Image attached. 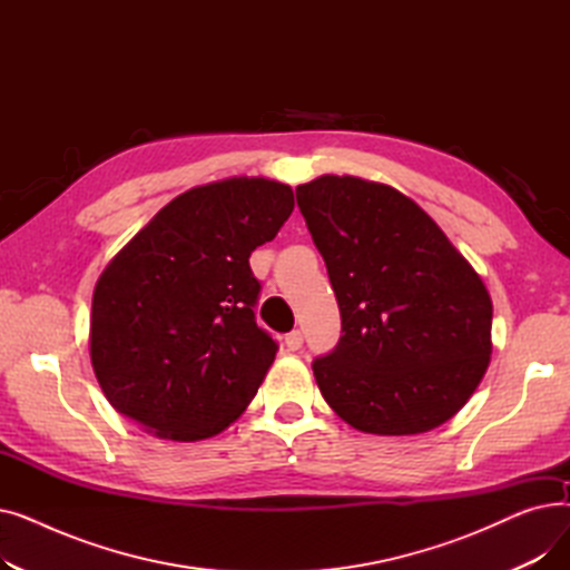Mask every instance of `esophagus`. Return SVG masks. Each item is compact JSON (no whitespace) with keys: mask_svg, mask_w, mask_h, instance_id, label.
<instances>
[{"mask_svg":"<svg viewBox=\"0 0 570 570\" xmlns=\"http://www.w3.org/2000/svg\"><path fill=\"white\" fill-rule=\"evenodd\" d=\"M286 346H288V351H297L303 346V333L301 331H293V333H288L286 335Z\"/></svg>","mask_w":570,"mask_h":570,"instance_id":"1","label":"esophagus"}]
</instances>
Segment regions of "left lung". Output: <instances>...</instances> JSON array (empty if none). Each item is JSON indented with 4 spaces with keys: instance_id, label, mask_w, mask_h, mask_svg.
I'll list each match as a JSON object with an SVG mask.
<instances>
[{
    "instance_id": "obj_1",
    "label": "left lung",
    "mask_w": 570,
    "mask_h": 570,
    "mask_svg": "<svg viewBox=\"0 0 570 570\" xmlns=\"http://www.w3.org/2000/svg\"><path fill=\"white\" fill-rule=\"evenodd\" d=\"M295 196L342 316L340 344L312 365L323 400L379 436L451 421L492 355V297L481 275L393 187L321 175Z\"/></svg>"
}]
</instances>
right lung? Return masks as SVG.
Instances as JSON below:
<instances>
[{
	"label": "right lung",
	"mask_w": 570,
	"mask_h": 570,
	"mask_svg": "<svg viewBox=\"0 0 570 570\" xmlns=\"http://www.w3.org/2000/svg\"><path fill=\"white\" fill-rule=\"evenodd\" d=\"M293 205L277 179H217L175 196L112 256L89 316L112 409L168 441L209 439L245 413L277 353L254 321L249 256Z\"/></svg>",
	"instance_id": "right-lung-1"
}]
</instances>
